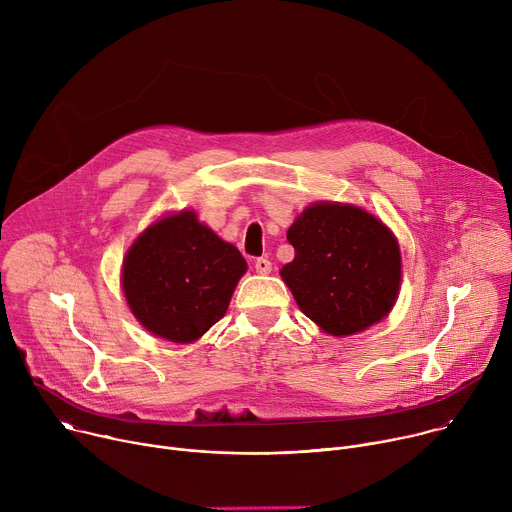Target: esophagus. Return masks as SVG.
<instances>
[{"mask_svg": "<svg viewBox=\"0 0 512 512\" xmlns=\"http://www.w3.org/2000/svg\"><path fill=\"white\" fill-rule=\"evenodd\" d=\"M255 271H257V273H261V275L271 273V261H269V259H265V257L255 259Z\"/></svg>", "mask_w": 512, "mask_h": 512, "instance_id": "34e87169", "label": "esophagus"}]
</instances>
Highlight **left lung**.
<instances>
[{
    "mask_svg": "<svg viewBox=\"0 0 512 512\" xmlns=\"http://www.w3.org/2000/svg\"><path fill=\"white\" fill-rule=\"evenodd\" d=\"M296 257L281 279L300 310L332 336L381 322L401 287V251L389 227L354 204H310L287 231Z\"/></svg>",
    "mask_w": 512,
    "mask_h": 512,
    "instance_id": "obj_1",
    "label": "left lung"
}]
</instances>
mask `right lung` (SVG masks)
<instances>
[{"label":"right lung","instance_id":"right-lung-1","mask_svg":"<svg viewBox=\"0 0 512 512\" xmlns=\"http://www.w3.org/2000/svg\"><path fill=\"white\" fill-rule=\"evenodd\" d=\"M245 271L235 245L198 223L196 212L182 210L135 239L123 259L121 285L145 330L188 344L225 316Z\"/></svg>","mask_w":512,"mask_h":512}]
</instances>
